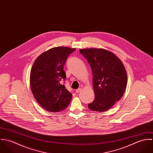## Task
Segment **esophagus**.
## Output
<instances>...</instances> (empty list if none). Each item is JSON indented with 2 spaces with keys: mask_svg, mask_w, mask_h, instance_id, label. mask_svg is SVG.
Returning <instances> with one entry per match:
<instances>
[{
  "mask_svg": "<svg viewBox=\"0 0 153 153\" xmlns=\"http://www.w3.org/2000/svg\"><path fill=\"white\" fill-rule=\"evenodd\" d=\"M81 89H81V88H78V89H76V91H76V93H79V92H81Z\"/></svg>",
  "mask_w": 153,
  "mask_h": 153,
  "instance_id": "34e87169",
  "label": "esophagus"
}]
</instances>
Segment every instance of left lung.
I'll return each mask as SVG.
<instances>
[{
    "label": "left lung",
    "instance_id": "8db88e82",
    "mask_svg": "<svg viewBox=\"0 0 153 153\" xmlns=\"http://www.w3.org/2000/svg\"><path fill=\"white\" fill-rule=\"evenodd\" d=\"M79 52L87 59L93 75L95 100L88 107L98 112L108 111L123 97L127 87L124 64L114 53L105 49H81Z\"/></svg>",
    "mask_w": 153,
    "mask_h": 153
}]
</instances>
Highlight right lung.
Segmentation results:
<instances>
[{"label": "right lung", "mask_w": 153, "mask_h": 153, "mask_svg": "<svg viewBox=\"0 0 153 153\" xmlns=\"http://www.w3.org/2000/svg\"><path fill=\"white\" fill-rule=\"evenodd\" d=\"M75 49L64 46L52 48L41 53L32 67V92L41 106L49 112L65 109L72 100V94L61 82L66 78L63 68L66 59Z\"/></svg>", "instance_id": "1"}]
</instances>
